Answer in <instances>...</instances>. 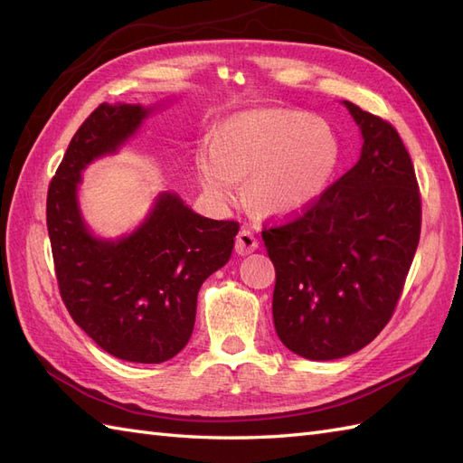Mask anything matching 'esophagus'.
I'll list each match as a JSON object with an SVG mask.
<instances>
[{
	"instance_id": "34e87169",
	"label": "esophagus",
	"mask_w": 463,
	"mask_h": 463,
	"mask_svg": "<svg viewBox=\"0 0 463 463\" xmlns=\"http://www.w3.org/2000/svg\"><path fill=\"white\" fill-rule=\"evenodd\" d=\"M258 248V241L252 231L242 229L236 236V242H234V250L239 256H246V254H252Z\"/></svg>"
}]
</instances>
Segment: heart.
I'll return each mask as SVG.
<instances>
[{"label":"heart","mask_w":463,"mask_h":463,"mask_svg":"<svg viewBox=\"0 0 463 463\" xmlns=\"http://www.w3.org/2000/svg\"><path fill=\"white\" fill-rule=\"evenodd\" d=\"M340 162L333 128L307 113L268 108L234 113L201 146L195 170L213 205L227 209L246 177L248 205L286 217L325 194Z\"/></svg>","instance_id":"b5f03b06"}]
</instances>
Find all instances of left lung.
Wrapping results in <instances>:
<instances>
[{
	"mask_svg": "<svg viewBox=\"0 0 463 463\" xmlns=\"http://www.w3.org/2000/svg\"><path fill=\"white\" fill-rule=\"evenodd\" d=\"M342 105L362 133L360 160L301 217L262 232L276 266V333L317 362L345 358L382 333L420 236L417 175L397 130Z\"/></svg>",
	"mask_w": 463,
	"mask_h": 463,
	"instance_id": "left-lung-1",
	"label": "left lung"
}]
</instances>
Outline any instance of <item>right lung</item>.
Segmentation results:
<instances>
[{
  "label": "right lung",
  "mask_w": 463,
  "mask_h": 463,
  "mask_svg": "<svg viewBox=\"0 0 463 463\" xmlns=\"http://www.w3.org/2000/svg\"><path fill=\"white\" fill-rule=\"evenodd\" d=\"M162 108L101 103L78 128L46 197L58 288L74 323L111 355L162 364L192 338L197 293L231 260L239 222L201 217L160 192L138 227L117 239L90 229L80 207L88 165L113 156Z\"/></svg>",
  "instance_id": "1"
}]
</instances>
